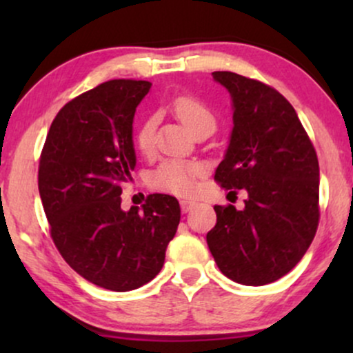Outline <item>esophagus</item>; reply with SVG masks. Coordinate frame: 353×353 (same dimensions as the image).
I'll return each instance as SVG.
<instances>
[{"mask_svg":"<svg viewBox=\"0 0 353 353\" xmlns=\"http://www.w3.org/2000/svg\"><path fill=\"white\" fill-rule=\"evenodd\" d=\"M194 205H196V202H194V201H189V199L181 201V209H182V212H184V214L189 212V210H192Z\"/></svg>","mask_w":353,"mask_h":353,"instance_id":"obj_1","label":"esophagus"}]
</instances>
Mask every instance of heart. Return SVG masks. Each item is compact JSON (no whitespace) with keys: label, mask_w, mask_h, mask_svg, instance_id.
<instances>
[{"label":"heart","mask_w":353,"mask_h":353,"mask_svg":"<svg viewBox=\"0 0 353 353\" xmlns=\"http://www.w3.org/2000/svg\"><path fill=\"white\" fill-rule=\"evenodd\" d=\"M172 109L176 116L184 123L190 131L202 125H216L214 114L209 108L192 96H179L174 99ZM157 121L154 116L145 117L136 131V145L143 154H151L156 143ZM202 169L199 164L185 163L179 159H168L161 163L151 174V185L154 189L176 196H190L196 190V179L201 176Z\"/></svg>","instance_id":"obj_1"}]
</instances>
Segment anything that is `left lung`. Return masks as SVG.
Masks as SVG:
<instances>
[{"label":"left lung","mask_w":353,"mask_h":353,"mask_svg":"<svg viewBox=\"0 0 353 353\" xmlns=\"http://www.w3.org/2000/svg\"><path fill=\"white\" fill-rule=\"evenodd\" d=\"M232 101V131L216 181L244 189L245 208L214 205L208 245L221 272L242 285L289 274L319 225V161L297 112L279 91L230 71L212 72Z\"/></svg>","instance_id":"1"}]
</instances>
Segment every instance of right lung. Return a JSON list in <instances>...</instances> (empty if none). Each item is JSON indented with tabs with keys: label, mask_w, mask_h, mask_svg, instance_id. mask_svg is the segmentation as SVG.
I'll use <instances>...</instances> for the list:
<instances>
[{
	"label": "right lung",
	"mask_w": 353,
	"mask_h": 353,
	"mask_svg": "<svg viewBox=\"0 0 353 353\" xmlns=\"http://www.w3.org/2000/svg\"><path fill=\"white\" fill-rule=\"evenodd\" d=\"M152 84L112 79L70 101L52 121L38 188L51 237L81 277L103 289L128 292L161 272L176 236V197L151 194L143 208H121L132 179L136 108Z\"/></svg>",
	"instance_id": "add662e5"
}]
</instances>
